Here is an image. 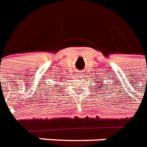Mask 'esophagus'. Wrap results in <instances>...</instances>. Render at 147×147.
I'll return each instance as SVG.
<instances>
[{"label":"esophagus","instance_id":"obj_1","mask_svg":"<svg viewBox=\"0 0 147 147\" xmlns=\"http://www.w3.org/2000/svg\"><path fill=\"white\" fill-rule=\"evenodd\" d=\"M81 74H84L83 73H80V74H78V75H81Z\"/></svg>","mask_w":147,"mask_h":147}]
</instances>
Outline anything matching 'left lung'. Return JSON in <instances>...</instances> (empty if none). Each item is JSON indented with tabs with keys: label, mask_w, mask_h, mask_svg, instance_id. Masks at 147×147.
<instances>
[{
	"label": "left lung",
	"mask_w": 147,
	"mask_h": 147,
	"mask_svg": "<svg viewBox=\"0 0 147 147\" xmlns=\"http://www.w3.org/2000/svg\"><path fill=\"white\" fill-rule=\"evenodd\" d=\"M99 86H100V85H99Z\"/></svg>",
	"instance_id": "left-lung-1"
}]
</instances>
